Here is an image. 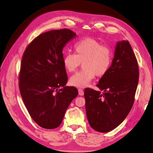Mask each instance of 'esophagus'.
<instances>
[{
  "label": "esophagus",
  "mask_w": 153,
  "mask_h": 153,
  "mask_svg": "<svg viewBox=\"0 0 153 153\" xmlns=\"http://www.w3.org/2000/svg\"><path fill=\"white\" fill-rule=\"evenodd\" d=\"M78 91H79V95H80V96H82V95H84V91H83V89H82L79 88V89H78Z\"/></svg>",
  "instance_id": "34e87169"
}]
</instances>
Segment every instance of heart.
Listing matches in <instances>:
<instances>
[{
  "label": "heart",
  "instance_id": "1",
  "mask_svg": "<svg viewBox=\"0 0 153 153\" xmlns=\"http://www.w3.org/2000/svg\"><path fill=\"white\" fill-rule=\"evenodd\" d=\"M74 53H65L63 64L67 71H74L83 63L84 69L71 76L69 83L77 88L86 87L95 75L102 76L108 71L112 63L111 48L93 38H85L74 45Z\"/></svg>",
  "mask_w": 153,
  "mask_h": 153
}]
</instances>
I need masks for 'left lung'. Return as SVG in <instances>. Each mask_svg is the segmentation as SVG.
Wrapping results in <instances>:
<instances>
[{
	"label": "left lung",
	"mask_w": 153,
	"mask_h": 153,
	"mask_svg": "<svg viewBox=\"0 0 153 153\" xmlns=\"http://www.w3.org/2000/svg\"><path fill=\"white\" fill-rule=\"evenodd\" d=\"M138 79V65L131 45L127 40L117 42L110 68L97 85L102 94L84 89L85 111L92 128L108 132L125 120L134 101Z\"/></svg>",
	"instance_id": "8db88e82"
}]
</instances>
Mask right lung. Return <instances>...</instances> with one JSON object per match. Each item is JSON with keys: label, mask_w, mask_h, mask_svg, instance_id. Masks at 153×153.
Listing matches in <instances>:
<instances>
[{"label": "right lung", "mask_w": 153, "mask_h": 153, "mask_svg": "<svg viewBox=\"0 0 153 153\" xmlns=\"http://www.w3.org/2000/svg\"><path fill=\"white\" fill-rule=\"evenodd\" d=\"M76 37L67 28L48 31L33 39L23 54L20 93L32 120L42 128H57L79 94L76 88L65 85L68 75L62 53L65 45Z\"/></svg>", "instance_id": "obj_1"}]
</instances>
